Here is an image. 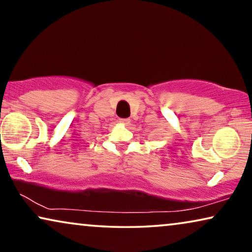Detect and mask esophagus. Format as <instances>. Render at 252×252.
Here are the masks:
<instances>
[{
	"label": "esophagus",
	"mask_w": 252,
	"mask_h": 252,
	"mask_svg": "<svg viewBox=\"0 0 252 252\" xmlns=\"http://www.w3.org/2000/svg\"><path fill=\"white\" fill-rule=\"evenodd\" d=\"M129 122H130V120L128 118H120L119 119V123L123 124V125H128Z\"/></svg>",
	"instance_id": "esophagus-1"
}]
</instances>
